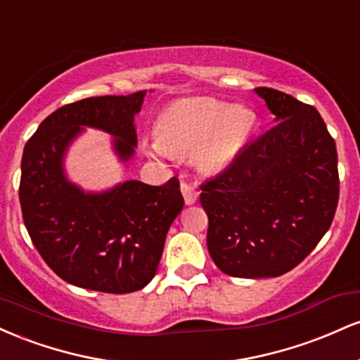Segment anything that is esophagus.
Masks as SVG:
<instances>
[{
  "label": "esophagus",
  "mask_w": 360,
  "mask_h": 360,
  "mask_svg": "<svg viewBox=\"0 0 360 360\" xmlns=\"http://www.w3.org/2000/svg\"><path fill=\"white\" fill-rule=\"evenodd\" d=\"M181 193H183L186 205L196 203L198 196H200V191L196 189V186L189 183H181Z\"/></svg>",
  "instance_id": "34e87169"
}]
</instances>
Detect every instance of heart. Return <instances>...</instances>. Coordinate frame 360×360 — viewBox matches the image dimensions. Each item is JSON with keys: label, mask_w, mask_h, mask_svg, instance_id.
<instances>
[{"label": "heart", "mask_w": 360, "mask_h": 360, "mask_svg": "<svg viewBox=\"0 0 360 360\" xmlns=\"http://www.w3.org/2000/svg\"><path fill=\"white\" fill-rule=\"evenodd\" d=\"M254 111L213 98H188L157 118V139L143 148L152 157H194L203 172H220L237 159L255 130Z\"/></svg>", "instance_id": "1"}]
</instances>
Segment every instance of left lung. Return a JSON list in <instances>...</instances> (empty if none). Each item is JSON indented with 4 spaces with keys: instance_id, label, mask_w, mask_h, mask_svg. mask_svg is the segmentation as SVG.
<instances>
[{
    "instance_id": "1",
    "label": "left lung",
    "mask_w": 360,
    "mask_h": 360,
    "mask_svg": "<svg viewBox=\"0 0 360 360\" xmlns=\"http://www.w3.org/2000/svg\"><path fill=\"white\" fill-rule=\"evenodd\" d=\"M276 125L201 184L213 262L233 278H278L330 229L338 203L335 140L320 113L286 93L254 89Z\"/></svg>"
}]
</instances>
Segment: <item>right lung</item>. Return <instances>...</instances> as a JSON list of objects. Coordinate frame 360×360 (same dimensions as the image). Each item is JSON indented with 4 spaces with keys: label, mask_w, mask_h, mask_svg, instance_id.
<instances>
[{
    "label": "right lung",
    "mask_w": 360,
    "mask_h": 360,
    "mask_svg": "<svg viewBox=\"0 0 360 360\" xmlns=\"http://www.w3.org/2000/svg\"><path fill=\"white\" fill-rule=\"evenodd\" d=\"M146 94L86 98L62 106L25 146V226L47 266L74 286L113 295L146 288L162 257L169 226L184 206L177 177L162 186L130 179L93 193L65 174V154L84 128L110 134L113 152L128 162L137 147L135 115Z\"/></svg>",
    "instance_id": "1"
}]
</instances>
